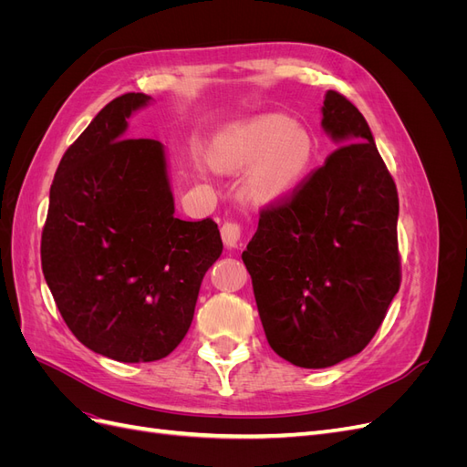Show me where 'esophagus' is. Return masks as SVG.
<instances>
[{"label": "esophagus", "instance_id": "1", "mask_svg": "<svg viewBox=\"0 0 467 467\" xmlns=\"http://www.w3.org/2000/svg\"><path fill=\"white\" fill-rule=\"evenodd\" d=\"M220 234H222V242H223L225 247L235 249L239 244H242L244 230H242V225H239L237 222H225L222 225Z\"/></svg>", "mask_w": 467, "mask_h": 467}]
</instances>
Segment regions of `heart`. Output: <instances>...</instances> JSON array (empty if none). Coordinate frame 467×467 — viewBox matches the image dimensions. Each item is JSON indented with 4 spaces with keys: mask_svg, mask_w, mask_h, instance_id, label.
Here are the masks:
<instances>
[{
    "mask_svg": "<svg viewBox=\"0 0 467 467\" xmlns=\"http://www.w3.org/2000/svg\"><path fill=\"white\" fill-rule=\"evenodd\" d=\"M210 161L222 171H242L247 191L261 201L290 192L307 173L314 140L285 115H261L222 130L210 144Z\"/></svg>",
    "mask_w": 467,
    "mask_h": 467,
    "instance_id": "heart-1",
    "label": "heart"
}]
</instances>
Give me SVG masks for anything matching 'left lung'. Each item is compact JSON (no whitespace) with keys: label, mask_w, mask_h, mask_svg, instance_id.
<instances>
[{"label":"left lung","mask_w":467,"mask_h":467,"mask_svg":"<svg viewBox=\"0 0 467 467\" xmlns=\"http://www.w3.org/2000/svg\"><path fill=\"white\" fill-rule=\"evenodd\" d=\"M321 112L343 146L261 210L242 255L268 345L300 368L358 355L401 285L398 189L368 122L337 91Z\"/></svg>","instance_id":"1"}]
</instances>
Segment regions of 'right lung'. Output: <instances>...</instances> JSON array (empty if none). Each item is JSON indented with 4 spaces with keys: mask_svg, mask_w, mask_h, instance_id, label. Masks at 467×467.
Wrapping results in <instances>:
<instances>
[{
    "mask_svg": "<svg viewBox=\"0 0 467 467\" xmlns=\"http://www.w3.org/2000/svg\"><path fill=\"white\" fill-rule=\"evenodd\" d=\"M150 101L112 99L66 150L40 239L42 273L69 331L119 362L160 360L182 341L223 247L214 220L175 218L158 140L124 136L126 119Z\"/></svg>",
    "mask_w": 467,
    "mask_h": 467,
    "instance_id": "right-lung-1",
    "label": "right lung"
}]
</instances>
